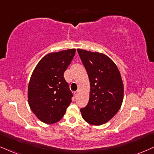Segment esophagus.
I'll use <instances>...</instances> for the list:
<instances>
[{"instance_id":"34e87169","label":"esophagus","mask_w":154,"mask_h":154,"mask_svg":"<svg viewBox=\"0 0 154 154\" xmlns=\"http://www.w3.org/2000/svg\"><path fill=\"white\" fill-rule=\"evenodd\" d=\"M78 95H79V91H75V92H74V96H75V98L77 97Z\"/></svg>"}]
</instances>
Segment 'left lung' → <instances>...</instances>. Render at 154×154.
<instances>
[{
  "mask_svg": "<svg viewBox=\"0 0 154 154\" xmlns=\"http://www.w3.org/2000/svg\"><path fill=\"white\" fill-rule=\"evenodd\" d=\"M90 81V97L81 109L83 119L92 125L108 122L120 109L123 84L120 72L111 58L103 54L77 49Z\"/></svg>",
  "mask_w": 154,
  "mask_h": 154,
  "instance_id": "8db88e82",
  "label": "left lung"
}]
</instances>
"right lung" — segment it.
<instances>
[{
  "label": "right lung",
  "instance_id": "right-lung-1",
  "mask_svg": "<svg viewBox=\"0 0 154 154\" xmlns=\"http://www.w3.org/2000/svg\"><path fill=\"white\" fill-rule=\"evenodd\" d=\"M75 49L47 54L32 73L28 88V104L33 113L48 124L63 117L73 97L63 73L75 56Z\"/></svg>",
  "mask_w": 154,
  "mask_h": 154
}]
</instances>
